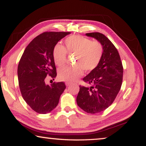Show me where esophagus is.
<instances>
[{
  "mask_svg": "<svg viewBox=\"0 0 146 146\" xmlns=\"http://www.w3.org/2000/svg\"><path fill=\"white\" fill-rule=\"evenodd\" d=\"M70 84H71V83H69V82H66V85L67 86H69V85H70Z\"/></svg>",
  "mask_w": 146,
  "mask_h": 146,
  "instance_id": "1",
  "label": "esophagus"
}]
</instances>
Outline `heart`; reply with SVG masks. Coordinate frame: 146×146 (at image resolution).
Masks as SVG:
<instances>
[{
  "label": "heart",
  "mask_w": 146,
  "mask_h": 146,
  "mask_svg": "<svg viewBox=\"0 0 146 146\" xmlns=\"http://www.w3.org/2000/svg\"><path fill=\"white\" fill-rule=\"evenodd\" d=\"M66 48L56 44L53 50V58L58 66L66 64L67 52L75 55V64L73 67H64L59 69L58 77L63 81L72 83L83 75L84 69L91 71L96 67L103 56L104 48L98 41H92L88 38L79 35L69 36L65 40Z\"/></svg>",
  "instance_id": "b5f03b06"
}]
</instances>
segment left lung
I'll use <instances>...</instances> for the list:
<instances>
[{
  "instance_id": "obj_1",
  "label": "left lung",
  "mask_w": 146,
  "mask_h": 146,
  "mask_svg": "<svg viewBox=\"0 0 146 146\" xmlns=\"http://www.w3.org/2000/svg\"><path fill=\"white\" fill-rule=\"evenodd\" d=\"M86 36L94 38L104 48L102 58L94 70L83 78L90 88L80 86L77 105L88 113H97L106 110L115 100L123 82V67L116 48L100 33H90Z\"/></svg>"
}]
</instances>
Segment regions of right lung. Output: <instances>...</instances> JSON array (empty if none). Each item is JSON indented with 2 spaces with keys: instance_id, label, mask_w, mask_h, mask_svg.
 Instances as JSON below:
<instances>
[{
  "instance_id": "obj_1",
  "label": "right lung",
  "mask_w": 146,
  "mask_h": 146,
  "mask_svg": "<svg viewBox=\"0 0 146 146\" xmlns=\"http://www.w3.org/2000/svg\"><path fill=\"white\" fill-rule=\"evenodd\" d=\"M71 32H44L35 38L25 49L17 67L19 86L22 97L33 110L46 114L56 108L66 88L64 82L47 84L45 79L57 75L54 48Z\"/></svg>"
}]
</instances>
